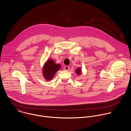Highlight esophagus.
Wrapping results in <instances>:
<instances>
[{"instance_id":"esophagus-1","label":"esophagus","mask_w":131,"mask_h":131,"mask_svg":"<svg viewBox=\"0 0 131 131\" xmlns=\"http://www.w3.org/2000/svg\"><path fill=\"white\" fill-rule=\"evenodd\" d=\"M64 69L65 70H68L69 69V67L68 66H66L64 67Z\"/></svg>"}]
</instances>
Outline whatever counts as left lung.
<instances>
[{"label":"left lung","instance_id":"obj_1","mask_svg":"<svg viewBox=\"0 0 131 131\" xmlns=\"http://www.w3.org/2000/svg\"><path fill=\"white\" fill-rule=\"evenodd\" d=\"M76 73L78 74H80L81 72V69L80 68H77L76 70Z\"/></svg>","mask_w":131,"mask_h":131}]
</instances>
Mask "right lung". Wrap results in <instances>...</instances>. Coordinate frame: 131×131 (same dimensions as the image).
Here are the masks:
<instances>
[{"label": "right lung", "instance_id": "right-lung-1", "mask_svg": "<svg viewBox=\"0 0 131 131\" xmlns=\"http://www.w3.org/2000/svg\"><path fill=\"white\" fill-rule=\"evenodd\" d=\"M60 68V64H57L53 60H48L43 67V74L45 79L51 80Z\"/></svg>", "mask_w": 131, "mask_h": 131}]
</instances>
